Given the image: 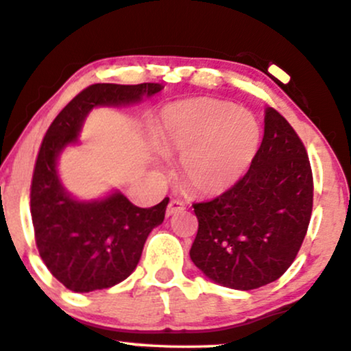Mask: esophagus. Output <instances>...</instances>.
<instances>
[{"instance_id":"esophagus-1","label":"esophagus","mask_w":351,"mask_h":351,"mask_svg":"<svg viewBox=\"0 0 351 351\" xmlns=\"http://www.w3.org/2000/svg\"><path fill=\"white\" fill-rule=\"evenodd\" d=\"M181 210H184V204L181 201H176V199H173V201H170V204H168V207H167V217L178 214V212H181Z\"/></svg>"}]
</instances>
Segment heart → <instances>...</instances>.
<instances>
[{
  "label": "heart",
  "instance_id": "b5f03b06",
  "mask_svg": "<svg viewBox=\"0 0 351 351\" xmlns=\"http://www.w3.org/2000/svg\"><path fill=\"white\" fill-rule=\"evenodd\" d=\"M254 114L215 99L175 101L163 108L155 130L158 152L181 157L180 180L204 196L233 188L245 176L261 145Z\"/></svg>",
  "mask_w": 351,
  "mask_h": 351
}]
</instances>
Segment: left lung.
<instances>
[{"label":"left lung","mask_w":351,"mask_h":351,"mask_svg":"<svg viewBox=\"0 0 351 351\" xmlns=\"http://www.w3.org/2000/svg\"><path fill=\"white\" fill-rule=\"evenodd\" d=\"M193 207L199 228L189 256L207 278L245 291L280 278L298 254L313 210L311 165L290 123L267 106L263 143L246 175Z\"/></svg>","instance_id":"left-lung-1"}]
</instances>
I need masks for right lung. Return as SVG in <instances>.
I'll use <instances>...</instances> for the list:
<instances>
[{
	"mask_svg": "<svg viewBox=\"0 0 351 351\" xmlns=\"http://www.w3.org/2000/svg\"><path fill=\"white\" fill-rule=\"evenodd\" d=\"M160 84H94L74 97L48 128L30 188V212L40 257L71 291L88 293L123 282L134 272L149 233L165 219L168 197L141 208L119 191L79 201L58 175V158L77 144L84 119L97 106H128L162 90Z\"/></svg>",
	"mask_w": 351,
	"mask_h": 351,
	"instance_id": "obj_1",
	"label": "right lung"
}]
</instances>
